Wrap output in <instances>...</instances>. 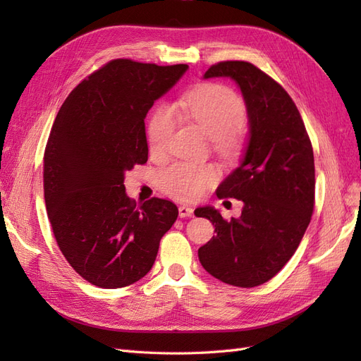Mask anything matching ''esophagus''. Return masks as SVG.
I'll return each instance as SVG.
<instances>
[{
    "instance_id": "34e87169",
    "label": "esophagus",
    "mask_w": 361,
    "mask_h": 361,
    "mask_svg": "<svg viewBox=\"0 0 361 361\" xmlns=\"http://www.w3.org/2000/svg\"><path fill=\"white\" fill-rule=\"evenodd\" d=\"M192 214H194V209H192V207H190V206H185V204L179 206V216H180V218L192 216Z\"/></svg>"
}]
</instances>
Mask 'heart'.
Masks as SVG:
<instances>
[{
    "label": "heart",
    "instance_id": "heart-1",
    "mask_svg": "<svg viewBox=\"0 0 361 361\" xmlns=\"http://www.w3.org/2000/svg\"><path fill=\"white\" fill-rule=\"evenodd\" d=\"M183 108L194 122L214 138L218 149L231 150L235 146L238 126L244 122L247 111L244 101L232 89L221 84H202L187 94ZM176 123L178 111L173 105L162 104L152 114L147 137L154 154H164L167 150ZM215 178V170L209 166L178 162L158 173V183L170 197L194 202L202 197Z\"/></svg>",
    "mask_w": 361,
    "mask_h": 361
}]
</instances>
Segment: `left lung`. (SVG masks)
<instances>
[{
	"mask_svg": "<svg viewBox=\"0 0 361 361\" xmlns=\"http://www.w3.org/2000/svg\"><path fill=\"white\" fill-rule=\"evenodd\" d=\"M203 78H231L238 84L247 106L248 140L239 166L216 188V197L241 200L243 212L224 220L212 206L195 209L216 232L199 248V259L227 285L255 288L288 264L310 223L313 149L297 105L255 64L221 61Z\"/></svg>",
	"mask_w": 361,
	"mask_h": 361,
	"instance_id": "left-lung-1",
	"label": "left lung"
}]
</instances>
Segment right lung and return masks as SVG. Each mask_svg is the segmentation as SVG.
I'll return each mask as SVG.
<instances>
[{
    "mask_svg": "<svg viewBox=\"0 0 361 361\" xmlns=\"http://www.w3.org/2000/svg\"><path fill=\"white\" fill-rule=\"evenodd\" d=\"M188 64L157 66L117 59L81 81L52 125L43 157V191L63 256L94 286L143 279L178 218L170 200L137 204L125 173L147 161L145 118Z\"/></svg>",
    "mask_w": 361,
    "mask_h": 361,
    "instance_id": "right-lung-1",
    "label": "right lung"
}]
</instances>
